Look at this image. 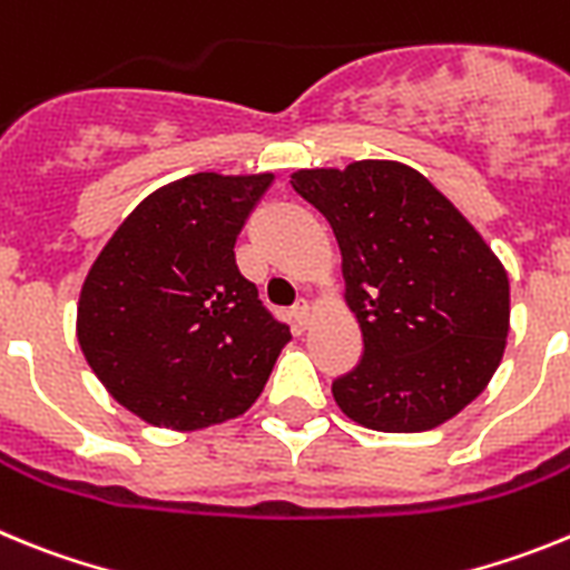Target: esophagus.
I'll list each match as a JSON object with an SVG mask.
<instances>
[{
	"label": "esophagus",
	"instance_id": "34e87169",
	"mask_svg": "<svg viewBox=\"0 0 570 570\" xmlns=\"http://www.w3.org/2000/svg\"><path fill=\"white\" fill-rule=\"evenodd\" d=\"M291 320H294V328L296 331H305L311 322V305L305 299L296 302L294 308H291Z\"/></svg>",
	"mask_w": 570,
	"mask_h": 570
}]
</instances>
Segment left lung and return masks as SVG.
Segmentation results:
<instances>
[{
    "label": "left lung",
    "instance_id": "left-lung-1",
    "mask_svg": "<svg viewBox=\"0 0 570 570\" xmlns=\"http://www.w3.org/2000/svg\"><path fill=\"white\" fill-rule=\"evenodd\" d=\"M334 228L362 360L336 405L385 434L431 431L485 391L511 320L502 262L420 170L362 159L291 176Z\"/></svg>",
    "mask_w": 570,
    "mask_h": 570
}]
</instances>
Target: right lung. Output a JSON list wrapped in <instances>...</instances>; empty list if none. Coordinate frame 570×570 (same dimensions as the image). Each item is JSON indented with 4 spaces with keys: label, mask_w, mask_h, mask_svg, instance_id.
I'll return each instance as SVG.
<instances>
[{
    "label": "right lung",
    "mask_w": 570,
    "mask_h": 570,
    "mask_svg": "<svg viewBox=\"0 0 570 570\" xmlns=\"http://www.w3.org/2000/svg\"><path fill=\"white\" fill-rule=\"evenodd\" d=\"M274 174H194L154 190L79 294L77 336L108 394L156 428L245 414L291 340L236 268V236Z\"/></svg>",
    "instance_id": "1"
}]
</instances>
